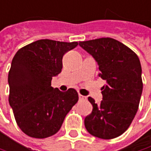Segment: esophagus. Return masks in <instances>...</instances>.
Instances as JSON below:
<instances>
[{"mask_svg": "<svg viewBox=\"0 0 151 151\" xmlns=\"http://www.w3.org/2000/svg\"><path fill=\"white\" fill-rule=\"evenodd\" d=\"M78 98H79V100H86V96H83L81 94H78Z\"/></svg>", "mask_w": 151, "mask_h": 151, "instance_id": "esophagus-1", "label": "esophagus"}]
</instances>
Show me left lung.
Here are the masks:
<instances>
[{"mask_svg": "<svg viewBox=\"0 0 151 151\" xmlns=\"http://www.w3.org/2000/svg\"><path fill=\"white\" fill-rule=\"evenodd\" d=\"M79 46L99 65V76L106 84L101 88L99 104L89 97L92 111L85 118L91 135L111 139L129 128L138 110L142 91V67L137 55L128 47L111 38L80 41Z\"/></svg>", "mask_w": 151, "mask_h": 151, "instance_id": "1", "label": "left lung"}]
</instances>
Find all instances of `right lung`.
<instances>
[{
	"label": "right lung",
	"mask_w": 151,
	"mask_h": 151,
	"mask_svg": "<svg viewBox=\"0 0 151 151\" xmlns=\"http://www.w3.org/2000/svg\"><path fill=\"white\" fill-rule=\"evenodd\" d=\"M78 42L40 40L21 48L8 73L9 104L25 134L46 138L57 133L66 114L78 100L76 90L63 92L51 86L61 73L64 54Z\"/></svg>",
	"instance_id": "1"
}]
</instances>
